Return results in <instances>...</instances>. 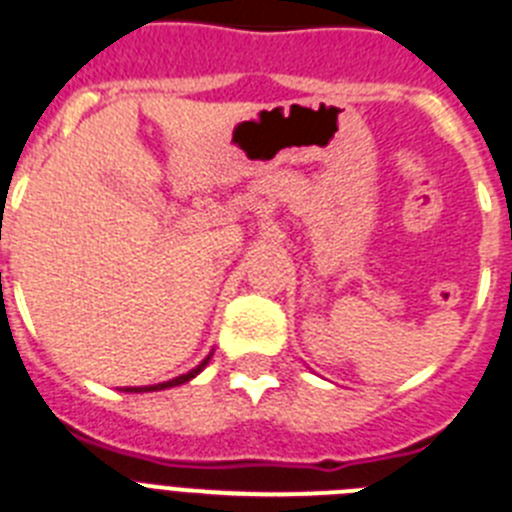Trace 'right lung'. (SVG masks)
I'll return each instance as SVG.
<instances>
[{
    "mask_svg": "<svg viewBox=\"0 0 512 512\" xmlns=\"http://www.w3.org/2000/svg\"><path fill=\"white\" fill-rule=\"evenodd\" d=\"M209 359H211V354H209V357L204 359V362H201L199 367H193L191 372H186V375L176 377V380L158 382V385H145V388H127V393H150V390H165V388H176V385H183V382H188V380H191V377H196V375H199V372L204 370L206 365H209Z\"/></svg>",
    "mask_w": 512,
    "mask_h": 512,
    "instance_id": "right-lung-1",
    "label": "right lung"
}]
</instances>
